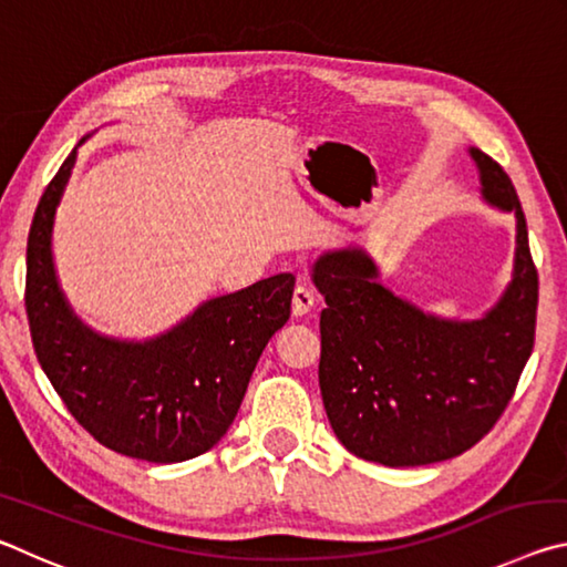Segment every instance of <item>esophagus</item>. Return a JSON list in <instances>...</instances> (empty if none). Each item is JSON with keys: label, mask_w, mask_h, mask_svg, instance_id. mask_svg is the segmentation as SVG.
Masks as SVG:
<instances>
[{"label": "esophagus", "mask_w": 567, "mask_h": 567, "mask_svg": "<svg viewBox=\"0 0 567 567\" xmlns=\"http://www.w3.org/2000/svg\"><path fill=\"white\" fill-rule=\"evenodd\" d=\"M312 307H315V292L310 287L300 285L292 295V315L295 318H305V315H310Z\"/></svg>", "instance_id": "1"}]
</instances>
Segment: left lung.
Instances as JSON below:
<instances>
[{
    "mask_svg": "<svg viewBox=\"0 0 567 567\" xmlns=\"http://www.w3.org/2000/svg\"><path fill=\"white\" fill-rule=\"evenodd\" d=\"M480 197L515 217L513 277L475 320L440 318L382 285L360 245L324 249L312 282L320 315V392L340 443L388 467L450 460L473 447L511 402L533 352L537 272L511 177L470 147Z\"/></svg>",
    "mask_w": 567,
    "mask_h": 567,
    "instance_id": "1",
    "label": "left lung"
}]
</instances>
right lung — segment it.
Returning a JSON list of instances; mask_svg holds the SVG:
<instances>
[{"mask_svg":"<svg viewBox=\"0 0 567 567\" xmlns=\"http://www.w3.org/2000/svg\"><path fill=\"white\" fill-rule=\"evenodd\" d=\"M37 205L27 243V318L37 360L87 433L114 453L182 463L219 443L272 334L290 320L295 277H267L197 305L147 340L92 330L72 310L52 252L56 207L76 150Z\"/></svg>","mask_w":567,"mask_h":567,"instance_id":"obj_1","label":"right lung"}]
</instances>
